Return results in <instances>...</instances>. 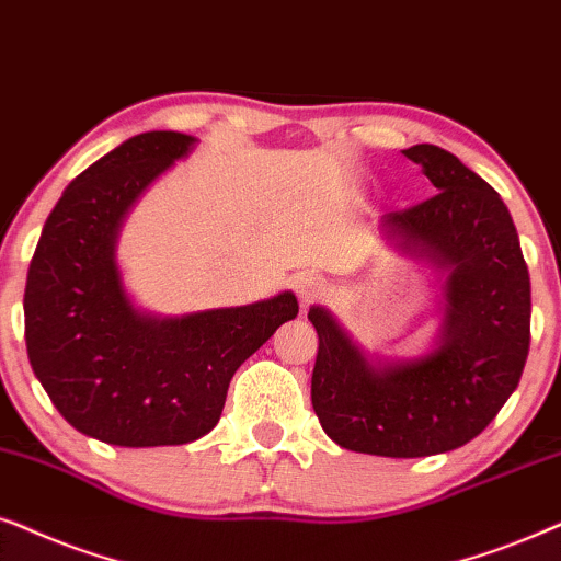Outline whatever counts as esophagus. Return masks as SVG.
<instances>
[{"label":"esophagus","mask_w":561,"mask_h":561,"mask_svg":"<svg viewBox=\"0 0 561 561\" xmlns=\"http://www.w3.org/2000/svg\"><path fill=\"white\" fill-rule=\"evenodd\" d=\"M295 293L305 305H310L312 300H318V297L323 295V282H320V276L305 272L300 276H295Z\"/></svg>","instance_id":"1"}]
</instances>
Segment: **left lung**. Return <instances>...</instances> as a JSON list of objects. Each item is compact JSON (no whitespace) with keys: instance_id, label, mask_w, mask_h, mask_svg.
Listing matches in <instances>:
<instances>
[{"instance_id":"left-lung-1","label":"left lung","mask_w":561,"mask_h":561,"mask_svg":"<svg viewBox=\"0 0 561 561\" xmlns=\"http://www.w3.org/2000/svg\"><path fill=\"white\" fill-rule=\"evenodd\" d=\"M402 153L421 163L438 194L387 213L379 230L442 274L438 335L425 354L369 356L312 305L320 343L310 394L320 425L343 449L415 459L472 442L518 387L531 341V279L511 213L482 176L438 146Z\"/></svg>"}]
</instances>
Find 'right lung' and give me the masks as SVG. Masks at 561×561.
I'll list each match as a JSON object with an SVG mask.
<instances>
[{
    "label": "right lung",
    "instance_id": "1",
    "mask_svg": "<svg viewBox=\"0 0 561 561\" xmlns=\"http://www.w3.org/2000/svg\"><path fill=\"white\" fill-rule=\"evenodd\" d=\"M194 144L151 130L112 148L66 186L30 261V367L58 413L96 442L144 449L203 438L236 369L300 310L293 293L186 316L133 305L115 259L119 228Z\"/></svg>",
    "mask_w": 561,
    "mask_h": 561
}]
</instances>
